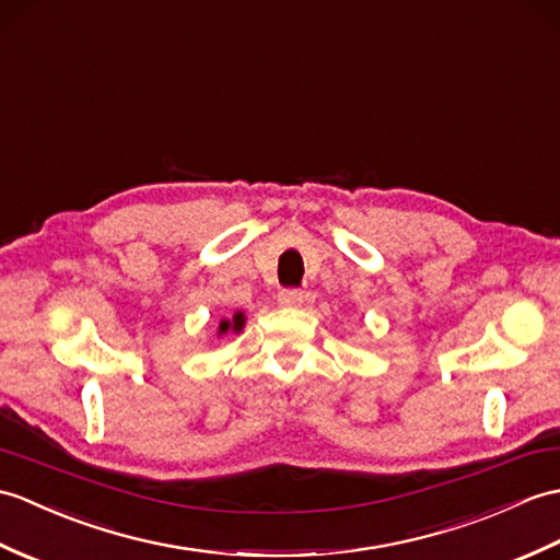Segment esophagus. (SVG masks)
Segmentation results:
<instances>
[{"instance_id": "1", "label": "esophagus", "mask_w": 560, "mask_h": 560, "mask_svg": "<svg viewBox=\"0 0 560 560\" xmlns=\"http://www.w3.org/2000/svg\"><path fill=\"white\" fill-rule=\"evenodd\" d=\"M279 305L281 307H301L303 305V291L298 289H285L279 293Z\"/></svg>"}]
</instances>
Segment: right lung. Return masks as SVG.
<instances>
[{
	"mask_svg": "<svg viewBox=\"0 0 560 560\" xmlns=\"http://www.w3.org/2000/svg\"><path fill=\"white\" fill-rule=\"evenodd\" d=\"M243 327H245V312H236V315H233L231 319H221L219 322V329H217V336H224V334H229V331H233V334H241L243 331Z\"/></svg>",
	"mask_w": 560,
	"mask_h": 560,
	"instance_id": "add662e5",
	"label": "right lung"
}]
</instances>
